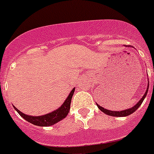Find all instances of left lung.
<instances>
[{"instance_id":"obj_1","label":"left lung","mask_w":154,"mask_h":154,"mask_svg":"<svg viewBox=\"0 0 154 154\" xmlns=\"http://www.w3.org/2000/svg\"><path fill=\"white\" fill-rule=\"evenodd\" d=\"M148 88H149V85H148ZM148 88L146 90V93L144 94V96L142 97V98L138 101V103L136 104L135 106H134L133 107H131V108H129V109H127V110H124V111H121V112H115V111H110V110H107V109H104L103 107H101V106L98 105L97 103V107L100 108V111H102L103 112H104L105 114L107 115H109V116H117V117H122V116H130L131 114H132L133 112H134L136 110L138 109V107L141 106L142 103L143 102L144 100L145 97H146V94H147V92H148Z\"/></svg>"}]
</instances>
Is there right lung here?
I'll use <instances>...</instances> for the list:
<instances>
[{
  "label": "right lung",
  "instance_id": "1",
  "mask_svg": "<svg viewBox=\"0 0 154 154\" xmlns=\"http://www.w3.org/2000/svg\"><path fill=\"white\" fill-rule=\"evenodd\" d=\"M74 90L75 88L72 89V91L70 92V93H69L67 99H66V101L64 102V103L58 109H57L56 111H54V112H51V113L47 114V115H44V116H30L20 112L16 107H14V108L22 118H23L25 120L31 122L32 124L36 125V126H39V127L52 126V125L55 124L56 122H59L60 120H62L64 118H66V116L68 115L69 112L70 110L71 99H72V97H73Z\"/></svg>",
  "mask_w": 154,
  "mask_h": 154
}]
</instances>
